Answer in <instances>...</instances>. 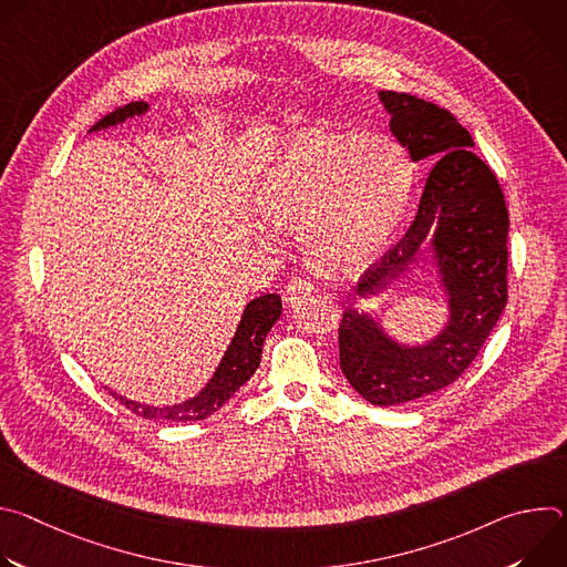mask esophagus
<instances>
[{"mask_svg": "<svg viewBox=\"0 0 567 567\" xmlns=\"http://www.w3.org/2000/svg\"><path fill=\"white\" fill-rule=\"evenodd\" d=\"M313 291V285L307 280V278H300V276H293L289 282H287V289H285V300L289 305H296L300 302L305 296H309Z\"/></svg>", "mask_w": 567, "mask_h": 567, "instance_id": "1", "label": "esophagus"}]
</instances>
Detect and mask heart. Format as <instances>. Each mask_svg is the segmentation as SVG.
Wrapping results in <instances>:
<instances>
[{"label":"heart","instance_id":"1","mask_svg":"<svg viewBox=\"0 0 567 567\" xmlns=\"http://www.w3.org/2000/svg\"><path fill=\"white\" fill-rule=\"evenodd\" d=\"M411 188V158L390 136L307 127L271 161L256 206L271 228L300 230L316 267L343 271L385 245Z\"/></svg>","mask_w":567,"mask_h":567}]
</instances>
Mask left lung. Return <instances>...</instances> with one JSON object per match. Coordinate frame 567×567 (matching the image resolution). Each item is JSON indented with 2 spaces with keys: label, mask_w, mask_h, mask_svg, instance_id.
<instances>
[{
  "label": "left lung",
  "mask_w": 567,
  "mask_h": 567,
  "mask_svg": "<svg viewBox=\"0 0 567 567\" xmlns=\"http://www.w3.org/2000/svg\"><path fill=\"white\" fill-rule=\"evenodd\" d=\"M390 130L413 161H437L420 210L396 245L361 278L372 291L409 267L433 233V249L449 291L451 322L429 346L403 348L372 318L346 311L339 322L341 370L374 406H396L451 385L473 363L507 305L509 210L494 171L473 154L471 134L457 118L424 99L379 92Z\"/></svg>",
  "instance_id": "obj_1"
}]
</instances>
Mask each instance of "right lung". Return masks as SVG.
<instances>
[{"instance_id":"add662e5","label":"right lung","mask_w":567,"mask_h":567,"mask_svg":"<svg viewBox=\"0 0 567 567\" xmlns=\"http://www.w3.org/2000/svg\"><path fill=\"white\" fill-rule=\"evenodd\" d=\"M147 105L143 101L116 107L114 112H110L107 116H103L92 130H101L107 125H116L123 123L127 116L141 114L145 112ZM282 313V300L276 293H265L258 296L256 300H251L245 309V316H241L237 332L217 368V372L213 374V379L206 383V388L184 401L177 403V406H166V409H154V406H143V403L130 401L116 392L110 390V394L114 399H118V403L145 420H168V422H197V420H206L208 415H213L215 411H219L224 403L239 390L241 383H247L254 372L258 370L260 361H262V346L265 339L269 334V330L274 328V322L280 318Z\"/></svg>"}]
</instances>
